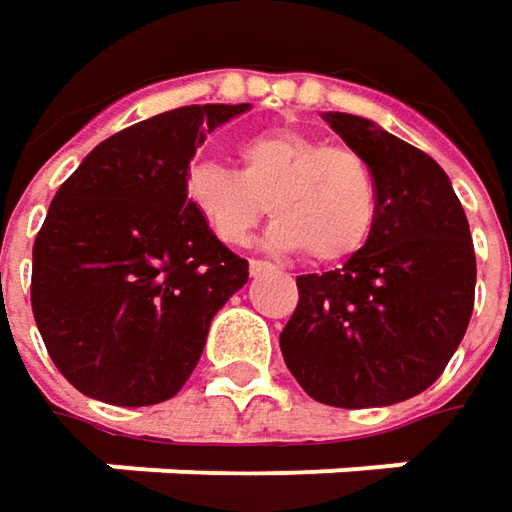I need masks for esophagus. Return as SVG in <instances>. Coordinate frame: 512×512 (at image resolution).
Here are the masks:
<instances>
[{
    "mask_svg": "<svg viewBox=\"0 0 512 512\" xmlns=\"http://www.w3.org/2000/svg\"><path fill=\"white\" fill-rule=\"evenodd\" d=\"M247 268H250L253 276H259V273H265V270H270L273 265H270V262H262V259H250V265H247Z\"/></svg>",
    "mask_w": 512,
    "mask_h": 512,
    "instance_id": "1",
    "label": "esophagus"
}]
</instances>
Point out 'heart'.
<instances>
[{"mask_svg": "<svg viewBox=\"0 0 512 512\" xmlns=\"http://www.w3.org/2000/svg\"><path fill=\"white\" fill-rule=\"evenodd\" d=\"M184 195L224 244L247 242L268 210L276 218L268 230L270 247L305 250L320 265L360 253L377 216L369 164L351 149L294 129H270L244 141L239 172L213 161L195 164L184 178Z\"/></svg>", "mask_w": 512, "mask_h": 512, "instance_id": "obj_1", "label": "heart"}]
</instances>
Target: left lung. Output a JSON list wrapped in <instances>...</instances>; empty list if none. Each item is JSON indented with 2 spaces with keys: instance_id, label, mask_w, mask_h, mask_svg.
I'll use <instances>...</instances> for the list:
<instances>
[{
  "instance_id": "1",
  "label": "left lung",
  "mask_w": 512,
  "mask_h": 512,
  "mask_svg": "<svg viewBox=\"0 0 512 512\" xmlns=\"http://www.w3.org/2000/svg\"><path fill=\"white\" fill-rule=\"evenodd\" d=\"M322 117L374 172L377 216L343 268L296 276L299 302L279 345L296 383L325 406H392L429 389L464 340L473 236L426 152L366 117Z\"/></svg>"
}]
</instances>
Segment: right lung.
<instances>
[{
  "instance_id": "obj_1",
  "label": "right lung",
  "mask_w": 512,
  "mask_h": 512,
  "mask_svg": "<svg viewBox=\"0 0 512 512\" xmlns=\"http://www.w3.org/2000/svg\"><path fill=\"white\" fill-rule=\"evenodd\" d=\"M250 103L181 106L103 143L57 190L34 242L31 308L65 380L115 406L181 392L247 262L195 216L184 178Z\"/></svg>"
}]
</instances>
